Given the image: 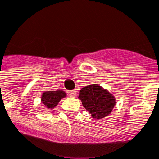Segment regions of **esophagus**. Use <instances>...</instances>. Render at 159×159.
Here are the masks:
<instances>
[{
	"label": "esophagus",
	"mask_w": 159,
	"mask_h": 159,
	"mask_svg": "<svg viewBox=\"0 0 159 159\" xmlns=\"http://www.w3.org/2000/svg\"><path fill=\"white\" fill-rule=\"evenodd\" d=\"M67 93H68V95L70 96V97H71V98H74V97H76V94H77V91L76 90L69 91Z\"/></svg>",
	"instance_id": "obj_1"
}]
</instances>
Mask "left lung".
Listing matches in <instances>:
<instances>
[{
  "label": "left lung",
  "mask_w": 159,
  "mask_h": 159,
  "mask_svg": "<svg viewBox=\"0 0 159 159\" xmlns=\"http://www.w3.org/2000/svg\"><path fill=\"white\" fill-rule=\"evenodd\" d=\"M78 98L94 119H101L108 116L116 104L114 96L98 84L82 88Z\"/></svg>",
  "instance_id": "1"
}]
</instances>
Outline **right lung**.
Segmentation results:
<instances>
[{
    "instance_id": "obj_1",
    "label": "right lung",
    "mask_w": 159,
    "mask_h": 159,
    "mask_svg": "<svg viewBox=\"0 0 159 159\" xmlns=\"http://www.w3.org/2000/svg\"><path fill=\"white\" fill-rule=\"evenodd\" d=\"M66 96V93L62 90L57 91H47L42 93L41 101L47 108L53 109L61 98H63Z\"/></svg>"
}]
</instances>
